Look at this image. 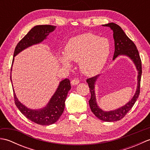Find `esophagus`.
<instances>
[{
  "label": "esophagus",
  "mask_w": 150,
  "mask_h": 150,
  "mask_svg": "<svg viewBox=\"0 0 150 150\" xmlns=\"http://www.w3.org/2000/svg\"><path fill=\"white\" fill-rule=\"evenodd\" d=\"M79 83V80L78 79H73V80L71 81V84L74 86V85H77Z\"/></svg>",
  "instance_id": "34e87169"
}]
</instances>
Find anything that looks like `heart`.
<instances>
[{"instance_id": "b5f03b06", "label": "heart", "mask_w": 150, "mask_h": 150, "mask_svg": "<svg viewBox=\"0 0 150 150\" xmlns=\"http://www.w3.org/2000/svg\"><path fill=\"white\" fill-rule=\"evenodd\" d=\"M110 44L106 38L91 33L79 35L70 39L65 47V54L60 60L66 67L71 65L70 60L79 62L82 72L88 76L99 73L106 64Z\"/></svg>"}]
</instances>
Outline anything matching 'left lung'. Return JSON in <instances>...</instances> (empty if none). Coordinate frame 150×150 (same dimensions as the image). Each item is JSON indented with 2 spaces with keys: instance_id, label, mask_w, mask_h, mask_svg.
<instances>
[{
  "instance_id": "obj_1",
  "label": "left lung",
  "mask_w": 150,
  "mask_h": 150,
  "mask_svg": "<svg viewBox=\"0 0 150 150\" xmlns=\"http://www.w3.org/2000/svg\"><path fill=\"white\" fill-rule=\"evenodd\" d=\"M103 26L110 27L113 32V39L115 41V52L113 60H115L120 55L126 56L132 60L136 69L137 70V86L135 93L132 98L125 105L117 108L116 110L111 111H104L98 106L95 96V86L99 75L95 77L88 79L86 80L91 93V98L89 100V104L91 110L98 119L105 122H114L119 120L126 115V113L132 109L135 102L137 100L140 93V85L142 75V64L140 55L135 44L130 40L126 35L119 25L111 22L107 24L103 25Z\"/></svg>"
}]
</instances>
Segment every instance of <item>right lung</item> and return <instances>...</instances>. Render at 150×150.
Segmentation results:
<instances>
[{
	"label": "right lung",
	"instance_id": "obj_1",
	"mask_svg": "<svg viewBox=\"0 0 150 150\" xmlns=\"http://www.w3.org/2000/svg\"><path fill=\"white\" fill-rule=\"evenodd\" d=\"M56 26L51 25H38L34 26L17 44L15 49L12 66L14 62V57L16 55L28 47L42 42L44 40L47 39L49 34L53 32ZM12 66L11 71H12ZM10 79L12 83L11 72ZM70 89L71 84L69 79H65L60 81L57 90L46 106L38 110L30 109L22 104L16 96L13 88V90L16 106L27 119L40 125L48 126L56 122L62 115L64 110L66 98Z\"/></svg>",
	"mask_w": 150,
	"mask_h": 150
}]
</instances>
